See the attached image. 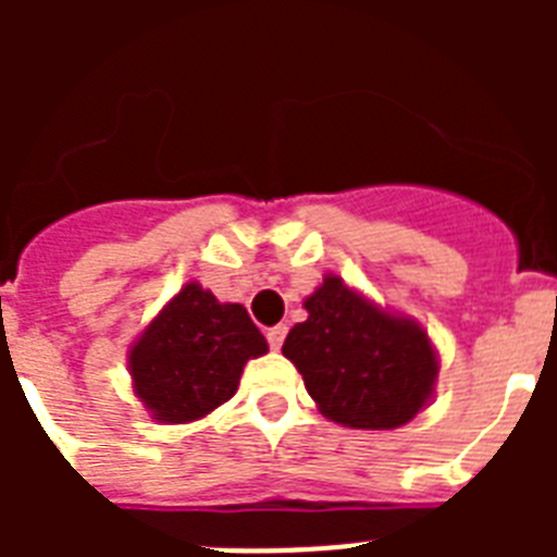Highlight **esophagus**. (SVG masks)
<instances>
[{
  "label": "esophagus",
  "instance_id": "34e87169",
  "mask_svg": "<svg viewBox=\"0 0 557 557\" xmlns=\"http://www.w3.org/2000/svg\"><path fill=\"white\" fill-rule=\"evenodd\" d=\"M284 337H287V326H273V329H268V343H270V348H282Z\"/></svg>",
  "mask_w": 557,
  "mask_h": 557
}]
</instances>
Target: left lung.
<instances>
[{
	"instance_id": "obj_1",
	"label": "left lung",
	"mask_w": 557,
	"mask_h": 557,
	"mask_svg": "<svg viewBox=\"0 0 557 557\" xmlns=\"http://www.w3.org/2000/svg\"><path fill=\"white\" fill-rule=\"evenodd\" d=\"M304 307L309 318L289 329L282 351L323 416L354 430H396L424 407L437 376L424 329L376 309L337 275Z\"/></svg>"
}]
</instances>
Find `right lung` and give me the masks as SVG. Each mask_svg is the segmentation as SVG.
<instances>
[{"mask_svg": "<svg viewBox=\"0 0 557 557\" xmlns=\"http://www.w3.org/2000/svg\"><path fill=\"white\" fill-rule=\"evenodd\" d=\"M264 351L245 307L186 284L131 348L133 385L159 421L186 424L228 401L245 362Z\"/></svg>", "mask_w": 557, "mask_h": 557, "instance_id": "right-lung-1", "label": "right lung"}]
</instances>
